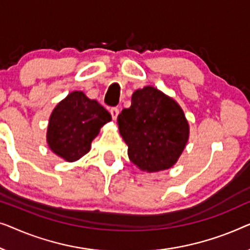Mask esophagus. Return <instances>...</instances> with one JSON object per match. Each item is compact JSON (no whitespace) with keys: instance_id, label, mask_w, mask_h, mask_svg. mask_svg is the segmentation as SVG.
Returning <instances> with one entry per match:
<instances>
[{"instance_id":"esophagus-1","label":"esophagus","mask_w":250,"mask_h":250,"mask_svg":"<svg viewBox=\"0 0 250 250\" xmlns=\"http://www.w3.org/2000/svg\"><path fill=\"white\" fill-rule=\"evenodd\" d=\"M110 112H111L112 119H113V120H115V119L118 118V115H119V112H120V110H119V107H112L111 110H110Z\"/></svg>"}]
</instances>
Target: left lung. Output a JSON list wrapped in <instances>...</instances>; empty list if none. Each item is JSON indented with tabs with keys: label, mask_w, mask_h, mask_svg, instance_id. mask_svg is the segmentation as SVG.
Wrapping results in <instances>:
<instances>
[{
	"label": "left lung",
	"mask_w": 250,
	"mask_h": 250,
	"mask_svg": "<svg viewBox=\"0 0 250 250\" xmlns=\"http://www.w3.org/2000/svg\"><path fill=\"white\" fill-rule=\"evenodd\" d=\"M118 125L129 159L147 172L175 164L189 137L188 122L177 102L150 86L132 94L131 106L119 114Z\"/></svg>",
	"instance_id": "obj_1"
}]
</instances>
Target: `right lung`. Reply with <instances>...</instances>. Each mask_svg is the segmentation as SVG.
I'll return each instance as SVG.
<instances>
[{
	"mask_svg": "<svg viewBox=\"0 0 250 250\" xmlns=\"http://www.w3.org/2000/svg\"><path fill=\"white\" fill-rule=\"evenodd\" d=\"M111 120V114L97 101L89 100L83 91H72L52 112L48 146L65 161L79 160L89 152L101 126Z\"/></svg>",
	"mask_w": 250,
	"mask_h": 250,
	"instance_id": "1",
	"label": "right lung"
}]
</instances>
